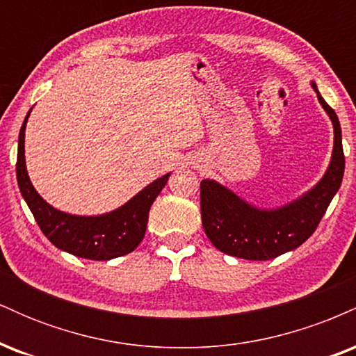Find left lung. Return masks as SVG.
I'll use <instances>...</instances> for the list:
<instances>
[{
    "label": "left lung",
    "instance_id": "obj_1",
    "mask_svg": "<svg viewBox=\"0 0 356 356\" xmlns=\"http://www.w3.org/2000/svg\"><path fill=\"white\" fill-rule=\"evenodd\" d=\"M321 107L332 118L333 154L321 181L277 209H259L219 182H201V216L207 238L219 251L249 261H268L293 251L316 231L333 195L340 189L345 172L341 127L334 110L312 83Z\"/></svg>",
    "mask_w": 356,
    "mask_h": 356
}]
</instances>
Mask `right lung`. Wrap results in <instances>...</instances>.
<instances>
[{
  "label": "right lung",
  "instance_id": "obj_1",
  "mask_svg": "<svg viewBox=\"0 0 356 356\" xmlns=\"http://www.w3.org/2000/svg\"><path fill=\"white\" fill-rule=\"evenodd\" d=\"M30 112L24 117L19 130L16 179H18L19 192L43 234L50 239L53 246L83 259L108 261L132 252L144 239L150 206L164 189L170 172L149 184L129 202L108 214L73 216L55 209L36 192L26 172L24 130Z\"/></svg>",
  "mask_w": 356,
  "mask_h": 356
}]
</instances>
